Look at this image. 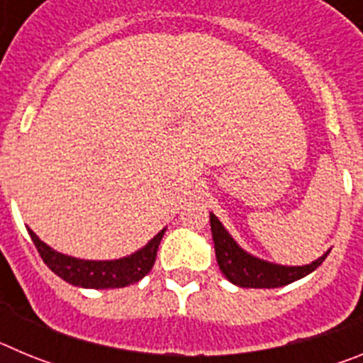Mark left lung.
<instances>
[{
	"label": "left lung",
	"instance_id": "obj_1",
	"mask_svg": "<svg viewBox=\"0 0 363 363\" xmlns=\"http://www.w3.org/2000/svg\"><path fill=\"white\" fill-rule=\"evenodd\" d=\"M211 233L214 240V251L220 271L225 274L230 284L247 289H274L284 287L300 278L307 277L322 265L323 259L331 251L323 252L318 259L307 265H280L267 259L256 258L251 252L243 251L238 243L223 227L220 220L211 213Z\"/></svg>",
	"mask_w": 363,
	"mask_h": 363
}]
</instances>
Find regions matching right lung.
Listing matches in <instances>:
<instances>
[{
	"label": "right lung",
	"mask_w": 363,
	"mask_h": 363,
	"mask_svg": "<svg viewBox=\"0 0 363 363\" xmlns=\"http://www.w3.org/2000/svg\"><path fill=\"white\" fill-rule=\"evenodd\" d=\"M27 230L47 267L70 285L83 289H116L142 280L152 269L158 245L165 234V229H162L145 247L123 258L82 259L54 251L52 247L41 242L30 229Z\"/></svg>",
	"instance_id": "add662e5"
}]
</instances>
